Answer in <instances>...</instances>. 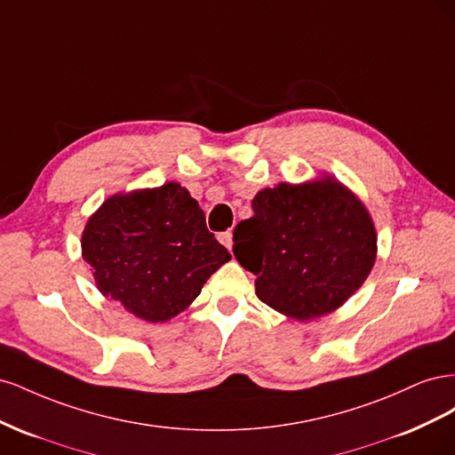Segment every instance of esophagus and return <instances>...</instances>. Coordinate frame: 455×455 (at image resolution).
I'll use <instances>...</instances> for the list:
<instances>
[{"label":"esophagus","mask_w":455,"mask_h":455,"mask_svg":"<svg viewBox=\"0 0 455 455\" xmlns=\"http://www.w3.org/2000/svg\"><path fill=\"white\" fill-rule=\"evenodd\" d=\"M218 241L222 243L228 251H231V246H233V231H231V229H228V231H224V233H220V235H218Z\"/></svg>","instance_id":"obj_1"}]
</instances>
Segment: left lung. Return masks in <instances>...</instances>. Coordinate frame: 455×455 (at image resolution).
I'll use <instances>...</instances> for the list:
<instances>
[{
    "mask_svg": "<svg viewBox=\"0 0 455 455\" xmlns=\"http://www.w3.org/2000/svg\"><path fill=\"white\" fill-rule=\"evenodd\" d=\"M254 216L233 231V254L256 275L258 298L298 321L339 307L376 261L363 203L332 178L258 191Z\"/></svg>",
    "mask_w": 455,
    "mask_h": 455,
    "instance_id": "1",
    "label": "left lung"
}]
</instances>
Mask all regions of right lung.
<instances>
[{
	"label": "right lung",
	"mask_w": 455,
	"mask_h": 455,
	"mask_svg": "<svg viewBox=\"0 0 455 455\" xmlns=\"http://www.w3.org/2000/svg\"><path fill=\"white\" fill-rule=\"evenodd\" d=\"M81 249L99 291L149 323L184 311L231 259L176 182L109 197L89 218Z\"/></svg>",
	"instance_id": "1"
}]
</instances>
